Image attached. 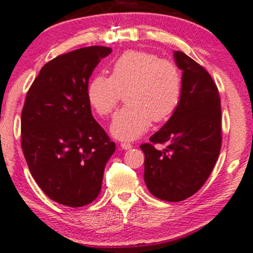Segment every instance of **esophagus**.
<instances>
[{"instance_id":"esophagus-1","label":"esophagus","mask_w":253,"mask_h":253,"mask_svg":"<svg viewBox=\"0 0 253 253\" xmlns=\"http://www.w3.org/2000/svg\"><path fill=\"white\" fill-rule=\"evenodd\" d=\"M121 148L123 150H129V149H131L132 145L130 143H121Z\"/></svg>"}]
</instances>
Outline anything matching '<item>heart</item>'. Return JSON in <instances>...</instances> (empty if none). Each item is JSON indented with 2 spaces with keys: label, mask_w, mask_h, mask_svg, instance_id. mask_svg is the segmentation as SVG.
I'll use <instances>...</instances> for the list:
<instances>
[{
  "label": "heart",
  "mask_w": 253,
  "mask_h": 253,
  "mask_svg": "<svg viewBox=\"0 0 253 253\" xmlns=\"http://www.w3.org/2000/svg\"><path fill=\"white\" fill-rule=\"evenodd\" d=\"M182 74L177 65L144 50H126L114 61L111 77L97 74L87 86V99L100 116L114 111L126 92L123 106L110 124L121 141H132L149 129L153 120H167L179 105Z\"/></svg>",
  "instance_id": "heart-1"
}]
</instances>
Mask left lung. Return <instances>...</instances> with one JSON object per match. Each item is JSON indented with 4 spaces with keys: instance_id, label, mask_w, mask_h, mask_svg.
Returning a JSON list of instances; mask_svg holds the SVG:
<instances>
[{
    "instance_id": "left-lung-1",
    "label": "left lung",
    "mask_w": 253,
    "mask_h": 253,
    "mask_svg": "<svg viewBox=\"0 0 253 253\" xmlns=\"http://www.w3.org/2000/svg\"><path fill=\"white\" fill-rule=\"evenodd\" d=\"M182 70L179 105L151 143H166L163 150L141 145L144 153V182L153 195L177 203L192 197L209 179L221 148L220 98L212 77L185 53L174 50Z\"/></svg>"
}]
</instances>
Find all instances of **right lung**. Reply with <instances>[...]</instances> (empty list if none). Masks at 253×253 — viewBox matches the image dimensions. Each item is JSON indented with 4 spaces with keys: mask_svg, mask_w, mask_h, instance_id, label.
<instances>
[{
    "mask_svg": "<svg viewBox=\"0 0 253 253\" xmlns=\"http://www.w3.org/2000/svg\"><path fill=\"white\" fill-rule=\"evenodd\" d=\"M112 49L91 46L56 56L41 68L21 115V145L35 182L55 203L91 204L116 144L92 117L87 86Z\"/></svg>",
    "mask_w": 253,
    "mask_h": 253,
    "instance_id": "add662e5",
    "label": "right lung"
}]
</instances>
